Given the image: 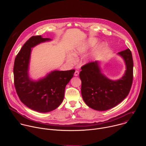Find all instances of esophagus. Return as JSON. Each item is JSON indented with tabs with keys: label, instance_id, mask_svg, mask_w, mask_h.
<instances>
[{
	"label": "esophagus",
	"instance_id": "34e87169",
	"mask_svg": "<svg viewBox=\"0 0 146 146\" xmlns=\"http://www.w3.org/2000/svg\"><path fill=\"white\" fill-rule=\"evenodd\" d=\"M78 74H79V72L78 70H76L74 72V76H78Z\"/></svg>",
	"mask_w": 146,
	"mask_h": 146
}]
</instances>
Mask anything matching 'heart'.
<instances>
[{"label": "heart", "instance_id": "obj_1", "mask_svg": "<svg viewBox=\"0 0 146 146\" xmlns=\"http://www.w3.org/2000/svg\"><path fill=\"white\" fill-rule=\"evenodd\" d=\"M98 40L96 38H94V37L90 38L88 40H87V41L84 44H81V46L76 47L73 51V55L75 57H77V58L79 56L81 55L83 53H84V51L87 48L92 47L94 46L95 45H96V43H98ZM103 47H104L103 44H101L98 46V48L99 50H101L103 48ZM67 60H68V62H69V63L71 64H74L76 62V60H75L74 58L71 54H68Z\"/></svg>", "mask_w": 146, "mask_h": 146}]
</instances>
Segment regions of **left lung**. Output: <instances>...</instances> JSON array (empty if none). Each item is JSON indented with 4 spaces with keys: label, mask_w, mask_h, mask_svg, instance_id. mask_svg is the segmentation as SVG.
I'll return each mask as SVG.
<instances>
[{
    "label": "left lung",
    "mask_w": 146,
    "mask_h": 146,
    "mask_svg": "<svg viewBox=\"0 0 146 146\" xmlns=\"http://www.w3.org/2000/svg\"><path fill=\"white\" fill-rule=\"evenodd\" d=\"M124 60L126 71L120 79L113 81L102 74L98 61L81 67L79 76L81 80L83 100L91 109L105 111L111 109L125 98L133 81V62L131 50L128 48L118 53Z\"/></svg>",
    "instance_id": "8db88e82"
}]
</instances>
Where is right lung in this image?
Here are the masks:
<instances>
[{"label": "right lung", "mask_w": 146, "mask_h": 146, "mask_svg": "<svg viewBox=\"0 0 146 146\" xmlns=\"http://www.w3.org/2000/svg\"><path fill=\"white\" fill-rule=\"evenodd\" d=\"M51 40L40 36L31 37L17 55L14 65V80L17 94L25 106L40 113L56 109L64 100L66 86L73 77L74 70H54L44 78L33 81L28 75L31 48Z\"/></svg>", "instance_id": "1"}]
</instances>
